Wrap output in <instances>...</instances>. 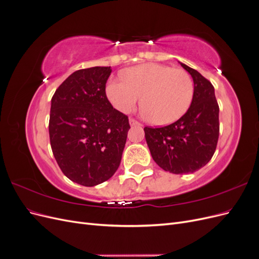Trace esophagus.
<instances>
[{
    "label": "esophagus",
    "mask_w": 259,
    "mask_h": 259,
    "mask_svg": "<svg viewBox=\"0 0 259 259\" xmlns=\"http://www.w3.org/2000/svg\"><path fill=\"white\" fill-rule=\"evenodd\" d=\"M130 124L132 126H134V125H140V123L137 122L135 119H133V117H130Z\"/></svg>",
    "instance_id": "34e87169"
}]
</instances>
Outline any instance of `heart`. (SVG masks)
<instances>
[{"label": "heart", "instance_id": "1", "mask_svg": "<svg viewBox=\"0 0 259 259\" xmlns=\"http://www.w3.org/2000/svg\"><path fill=\"white\" fill-rule=\"evenodd\" d=\"M122 77H111L106 93L111 104L128 113L142 98L146 119L154 125H166L182 117L194 94L190 74L183 69L160 64H144L127 69Z\"/></svg>", "mask_w": 259, "mask_h": 259}]
</instances>
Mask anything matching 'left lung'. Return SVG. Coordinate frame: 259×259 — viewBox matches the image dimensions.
Here are the masks:
<instances>
[{"label":"left lung","instance_id":"1","mask_svg":"<svg viewBox=\"0 0 259 259\" xmlns=\"http://www.w3.org/2000/svg\"><path fill=\"white\" fill-rule=\"evenodd\" d=\"M180 65L193 79L190 108L174 123L144 131L154 162L164 170L182 175L200 169L213 156L219 136V107L211 83L197 70Z\"/></svg>","mask_w":259,"mask_h":259}]
</instances>
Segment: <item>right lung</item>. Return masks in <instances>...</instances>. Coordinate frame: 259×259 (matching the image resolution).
Listing matches in <instances>:
<instances>
[{"instance_id": "right-lung-1", "label": "right lung", "mask_w": 259, "mask_h": 259, "mask_svg": "<svg viewBox=\"0 0 259 259\" xmlns=\"http://www.w3.org/2000/svg\"><path fill=\"white\" fill-rule=\"evenodd\" d=\"M111 71V67L77 70L52 98L49 132L53 154L62 173L85 187L112 177L131 128L127 115L107 98Z\"/></svg>"}]
</instances>
